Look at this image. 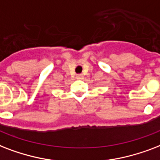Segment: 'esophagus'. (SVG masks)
Here are the masks:
<instances>
[{
    "label": "esophagus",
    "instance_id": "1",
    "mask_svg": "<svg viewBox=\"0 0 160 160\" xmlns=\"http://www.w3.org/2000/svg\"><path fill=\"white\" fill-rule=\"evenodd\" d=\"M76 78L78 79H82L83 78V75H82V74H78Z\"/></svg>",
    "mask_w": 160,
    "mask_h": 160
}]
</instances>
